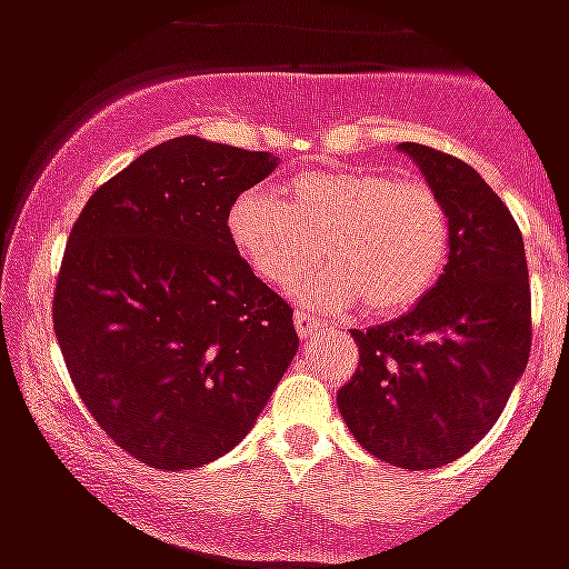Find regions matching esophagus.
Segmentation results:
<instances>
[{"label": "esophagus", "instance_id": "1", "mask_svg": "<svg viewBox=\"0 0 569 569\" xmlns=\"http://www.w3.org/2000/svg\"><path fill=\"white\" fill-rule=\"evenodd\" d=\"M295 330H298V337L301 339H310L319 333L321 325L316 316H310V312H295Z\"/></svg>", "mask_w": 569, "mask_h": 569}]
</instances>
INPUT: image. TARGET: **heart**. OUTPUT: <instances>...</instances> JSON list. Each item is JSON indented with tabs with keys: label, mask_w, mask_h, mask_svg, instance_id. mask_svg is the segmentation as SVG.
Listing matches in <instances>:
<instances>
[{
	"label": "heart",
	"mask_w": 569,
	"mask_h": 569,
	"mask_svg": "<svg viewBox=\"0 0 569 569\" xmlns=\"http://www.w3.org/2000/svg\"><path fill=\"white\" fill-rule=\"evenodd\" d=\"M230 236L262 283L289 292L325 257L330 266L303 283V298L328 310L366 301L380 316L422 301L449 257L440 197L375 168L301 173L280 197L244 191Z\"/></svg>",
	"instance_id": "b5f03b06"
}]
</instances>
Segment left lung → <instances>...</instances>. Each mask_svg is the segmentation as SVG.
<instances>
[{
  "label": "left lung",
  "instance_id": "8db88e82",
  "mask_svg": "<svg viewBox=\"0 0 569 569\" xmlns=\"http://www.w3.org/2000/svg\"><path fill=\"white\" fill-rule=\"evenodd\" d=\"M449 218V262L401 319L355 330L360 363L337 392L357 442L401 469L467 455L508 405L531 351L526 248L478 171L425 144H398Z\"/></svg>",
  "mask_w": 569,
  "mask_h": 569
}]
</instances>
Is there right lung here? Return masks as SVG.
<instances>
[{"label": "right lung", "mask_w": 569, "mask_h": 569, "mask_svg": "<svg viewBox=\"0 0 569 569\" xmlns=\"http://www.w3.org/2000/svg\"><path fill=\"white\" fill-rule=\"evenodd\" d=\"M274 168L277 156L171 138L102 182L70 230L56 339L93 422L141 463L227 455L298 355L292 307L227 227Z\"/></svg>", "instance_id": "obj_1"}]
</instances>
